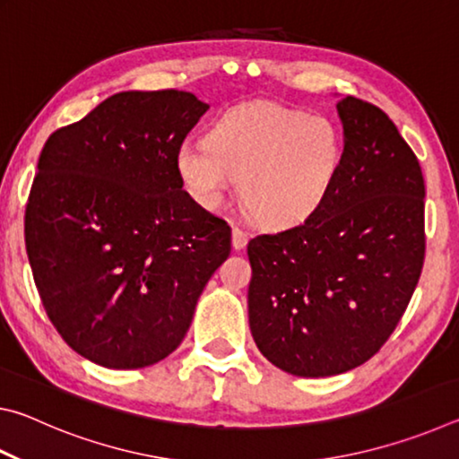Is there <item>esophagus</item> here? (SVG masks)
<instances>
[{
    "label": "esophagus",
    "instance_id": "34e87169",
    "mask_svg": "<svg viewBox=\"0 0 459 459\" xmlns=\"http://www.w3.org/2000/svg\"><path fill=\"white\" fill-rule=\"evenodd\" d=\"M247 243H248L247 232L238 227H232V248H235V251H243Z\"/></svg>",
    "mask_w": 459,
    "mask_h": 459
}]
</instances>
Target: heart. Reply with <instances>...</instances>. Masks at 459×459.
<instances>
[{"label": "heart", "mask_w": 459, "mask_h": 459, "mask_svg": "<svg viewBox=\"0 0 459 459\" xmlns=\"http://www.w3.org/2000/svg\"><path fill=\"white\" fill-rule=\"evenodd\" d=\"M342 152L332 119L259 100L221 115L206 142L180 143L176 168L204 208H219L240 180V198L255 219L290 227L322 206Z\"/></svg>", "instance_id": "b5f03b06"}]
</instances>
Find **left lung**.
<instances>
[{"label":"left lung","mask_w":459,"mask_h":459,"mask_svg":"<svg viewBox=\"0 0 459 459\" xmlns=\"http://www.w3.org/2000/svg\"><path fill=\"white\" fill-rule=\"evenodd\" d=\"M342 166L298 227L248 240V325L290 375L324 378L375 356L409 306L425 257V184L394 123L367 100L336 105Z\"/></svg>","instance_id":"8db88e82"}]
</instances>
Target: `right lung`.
<instances>
[{
    "label": "right lung",
    "mask_w": 459,
    "mask_h": 459,
    "mask_svg": "<svg viewBox=\"0 0 459 459\" xmlns=\"http://www.w3.org/2000/svg\"><path fill=\"white\" fill-rule=\"evenodd\" d=\"M208 105L123 91L48 137L26 208V251L54 328L105 368L164 360L188 332L230 227L182 190L176 150Z\"/></svg>",
    "instance_id": "right-lung-1"
}]
</instances>
